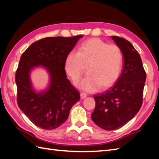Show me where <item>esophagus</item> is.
<instances>
[{"label": "esophagus", "mask_w": 159, "mask_h": 159, "mask_svg": "<svg viewBox=\"0 0 159 159\" xmlns=\"http://www.w3.org/2000/svg\"><path fill=\"white\" fill-rule=\"evenodd\" d=\"M87 96V94L86 93H84V92L80 93V98H81L82 99L85 98Z\"/></svg>", "instance_id": "esophagus-1"}]
</instances>
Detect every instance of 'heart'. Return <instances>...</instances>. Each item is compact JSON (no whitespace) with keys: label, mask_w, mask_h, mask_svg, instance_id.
I'll return each instance as SVG.
<instances>
[{"label":"heart","mask_w":159,"mask_h":159,"mask_svg":"<svg viewBox=\"0 0 159 159\" xmlns=\"http://www.w3.org/2000/svg\"><path fill=\"white\" fill-rule=\"evenodd\" d=\"M123 55L119 47L107 44L99 38L84 42L75 50L70 51L65 60V70L72 80L82 76L87 67V75L76 85L87 92L112 86L119 77Z\"/></svg>","instance_id":"1"}]
</instances>
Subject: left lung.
Returning a JSON list of instances; mask_svg holds the SVG:
<instances>
[{
	"label": "left lung",
	"instance_id": "8db88e82",
	"mask_svg": "<svg viewBox=\"0 0 159 159\" xmlns=\"http://www.w3.org/2000/svg\"><path fill=\"white\" fill-rule=\"evenodd\" d=\"M111 38L124 57V67L116 84L105 92L93 96L96 107L92 119L97 126L107 130L122 127L141 109L146 79L141 57L128 40L117 36Z\"/></svg>",
	"mask_w": 159,
	"mask_h": 159
}]
</instances>
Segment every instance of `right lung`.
<instances>
[{"label": "right lung", "mask_w": 159, "mask_h": 159, "mask_svg": "<svg viewBox=\"0 0 159 159\" xmlns=\"http://www.w3.org/2000/svg\"><path fill=\"white\" fill-rule=\"evenodd\" d=\"M83 35L72 38L49 37L30 46L20 57L16 73L17 102L23 113L35 126L52 130L63 124L71 108L80 100V93L67 79L66 56ZM45 67L49 74L48 87L38 93L30 74L33 68Z\"/></svg>", "instance_id": "obj_1"}]
</instances>
